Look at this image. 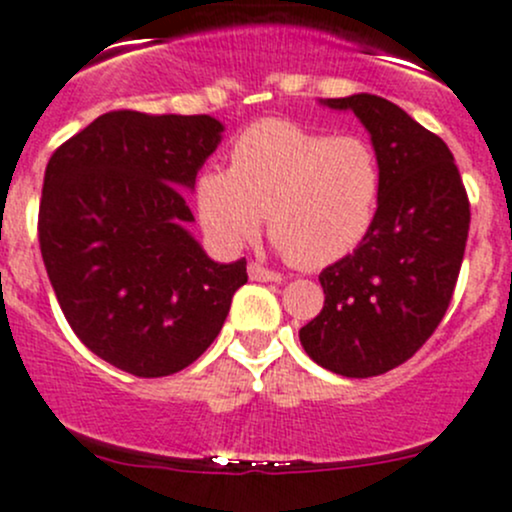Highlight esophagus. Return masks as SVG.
Returning a JSON list of instances; mask_svg holds the SVG:
<instances>
[{"label":"esophagus","mask_w":512,"mask_h":512,"mask_svg":"<svg viewBox=\"0 0 512 512\" xmlns=\"http://www.w3.org/2000/svg\"><path fill=\"white\" fill-rule=\"evenodd\" d=\"M247 272H250V279H255V282H284L282 274L274 272V270H267V267L257 265V262H250Z\"/></svg>","instance_id":"1"}]
</instances>
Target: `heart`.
<instances>
[{"label":"heart","instance_id":"heart-1","mask_svg":"<svg viewBox=\"0 0 512 512\" xmlns=\"http://www.w3.org/2000/svg\"><path fill=\"white\" fill-rule=\"evenodd\" d=\"M230 169L196 176L203 230L225 250L267 230L306 270L348 257L368 238L383 196V166L360 134L316 132L289 120H260L230 144Z\"/></svg>","mask_w":512,"mask_h":512}]
</instances>
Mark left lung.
I'll use <instances>...</instances> for the list:
<instances>
[{
  "instance_id": "1",
  "label": "left lung",
  "mask_w": 512,
  "mask_h": 512,
  "mask_svg": "<svg viewBox=\"0 0 512 512\" xmlns=\"http://www.w3.org/2000/svg\"><path fill=\"white\" fill-rule=\"evenodd\" d=\"M370 132L383 196L368 238L319 274L326 301L299 331L314 363L373 378L410 360L444 319L469 238L471 208L454 154L378 95L331 98Z\"/></svg>"
}]
</instances>
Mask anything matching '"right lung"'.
Here are the masks:
<instances>
[{
  "instance_id": "1",
  "label": "right lung",
  "mask_w": 512,
  "mask_h": 512,
  "mask_svg": "<svg viewBox=\"0 0 512 512\" xmlns=\"http://www.w3.org/2000/svg\"><path fill=\"white\" fill-rule=\"evenodd\" d=\"M211 115L105 112L48 159L39 245L73 333L137 378L191 365L247 282L245 257L220 265L186 225L184 191L220 144Z\"/></svg>"
}]
</instances>
